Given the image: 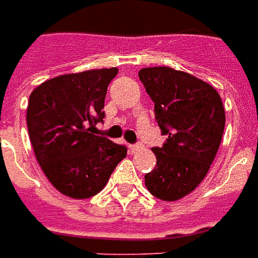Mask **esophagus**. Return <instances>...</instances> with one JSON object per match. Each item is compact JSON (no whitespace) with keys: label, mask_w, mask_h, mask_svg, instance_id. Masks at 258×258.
<instances>
[{"label":"esophagus","mask_w":258,"mask_h":258,"mask_svg":"<svg viewBox=\"0 0 258 258\" xmlns=\"http://www.w3.org/2000/svg\"><path fill=\"white\" fill-rule=\"evenodd\" d=\"M142 150H143L142 144H132V146H129V151L131 153H138V151H142Z\"/></svg>","instance_id":"esophagus-1"}]
</instances>
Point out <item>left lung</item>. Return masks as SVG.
<instances>
[{
  "mask_svg": "<svg viewBox=\"0 0 258 258\" xmlns=\"http://www.w3.org/2000/svg\"><path fill=\"white\" fill-rule=\"evenodd\" d=\"M139 78L168 136L162 147L151 149L157 164L144 183L157 199L176 202L202 183L220 149L225 127L222 100L213 86L173 68H143Z\"/></svg>",
  "mask_w": 258,
  "mask_h": 258,
  "instance_id": "obj_1",
  "label": "left lung"
}]
</instances>
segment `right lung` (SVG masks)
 I'll use <instances>...</instances> for the list:
<instances>
[{"instance_id":"add662e5","label":"right lung","mask_w":258,"mask_h":258,"mask_svg":"<svg viewBox=\"0 0 258 258\" xmlns=\"http://www.w3.org/2000/svg\"><path fill=\"white\" fill-rule=\"evenodd\" d=\"M116 68L61 75L30 94L26 122L37 162L56 190L71 199H90L103 190L126 147L96 136L104 100Z\"/></svg>"}]
</instances>
